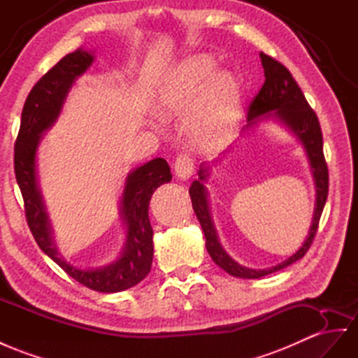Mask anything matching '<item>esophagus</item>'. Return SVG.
I'll use <instances>...</instances> for the list:
<instances>
[{
	"mask_svg": "<svg viewBox=\"0 0 358 358\" xmlns=\"http://www.w3.org/2000/svg\"><path fill=\"white\" fill-rule=\"evenodd\" d=\"M173 169L180 180H187L194 173V160L187 154H178L176 163H173Z\"/></svg>",
	"mask_w": 358,
	"mask_h": 358,
	"instance_id": "34e87169",
	"label": "esophagus"
}]
</instances>
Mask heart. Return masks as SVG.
Instances as JSON below:
<instances>
[{
    "label": "heart",
    "instance_id": "heart-1",
    "mask_svg": "<svg viewBox=\"0 0 358 358\" xmlns=\"http://www.w3.org/2000/svg\"><path fill=\"white\" fill-rule=\"evenodd\" d=\"M210 56H195L180 68L162 92L159 112L185 117L182 130L198 150H215L230 137L239 117V87L228 71L215 72Z\"/></svg>",
    "mask_w": 358,
    "mask_h": 358
}]
</instances>
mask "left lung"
<instances>
[{
    "mask_svg": "<svg viewBox=\"0 0 358 358\" xmlns=\"http://www.w3.org/2000/svg\"><path fill=\"white\" fill-rule=\"evenodd\" d=\"M262 65L264 69V83L259 94L254 96L251 104L248 107V122L250 125L259 121V116L266 115L269 112H275L282 124H286L290 130L298 136V139L304 145L307 151L311 171H313V177L316 182V208L313 216V224H311L310 233L304 245L301 246L296 254H293L286 262L280 263L278 266H273L271 269H250L245 268L242 264L234 262L228 254L222 250L219 245L217 237L215 233V227L210 217L208 212V203H207V190L203 185V180L207 177V171L201 168L199 171V180L192 182L189 189L192 207L195 210V215L198 221L203 227V231L206 236V248L210 254V257L233 277L239 278H262L264 275H269L272 272H277L280 269L287 268L289 264L295 263L296 260L302 259L310 250L311 243L315 241V236L319 227L320 215H322L324 206L327 203L328 196V166L324 157V141H322V130H320L319 119L315 113V110L310 107L307 99L302 94L301 87L292 77L290 71L275 60L268 54L260 52Z\"/></svg>",
    "mask_w": 358,
    "mask_h": 358,
    "instance_id": "1",
    "label": "left lung"
}]
</instances>
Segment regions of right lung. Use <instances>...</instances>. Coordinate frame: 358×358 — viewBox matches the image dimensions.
<instances>
[{
	"label": "right lung",
	"instance_id": "obj_1",
	"mask_svg": "<svg viewBox=\"0 0 358 358\" xmlns=\"http://www.w3.org/2000/svg\"><path fill=\"white\" fill-rule=\"evenodd\" d=\"M92 62L94 56L85 50L69 52L33 86L25 99L20 133L15 142V176L24 199L27 224L39 248L83 286L96 292L115 293L136 286L151 271L154 246L148 206L154 190L171 181L172 176L166 160L154 159L127 177L121 201V213L127 224V243L122 255L115 263L99 269H78L59 257L36 185V150L42 133L57 119L74 80L83 74Z\"/></svg>",
	"mask_w": 358,
	"mask_h": 358
}]
</instances>
